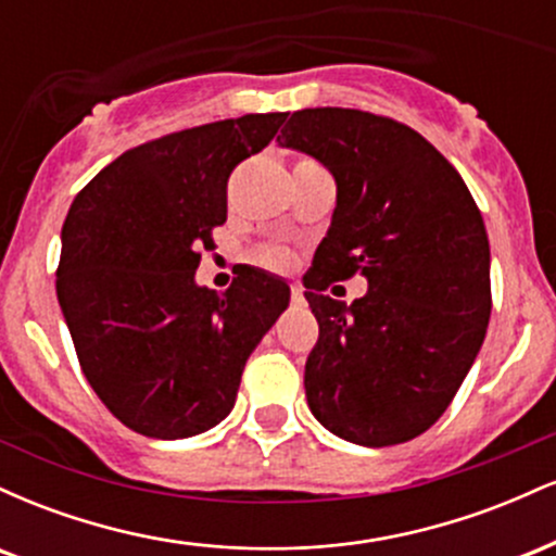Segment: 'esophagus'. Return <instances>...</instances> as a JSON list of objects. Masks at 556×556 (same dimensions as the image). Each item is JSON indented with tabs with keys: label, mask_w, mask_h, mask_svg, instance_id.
I'll return each instance as SVG.
<instances>
[{
	"label": "esophagus",
	"mask_w": 556,
	"mask_h": 556,
	"mask_svg": "<svg viewBox=\"0 0 556 556\" xmlns=\"http://www.w3.org/2000/svg\"><path fill=\"white\" fill-rule=\"evenodd\" d=\"M290 300H292V305H303V303H305V298H303V287H300V285H292V287H290Z\"/></svg>",
	"instance_id": "1"
}]
</instances>
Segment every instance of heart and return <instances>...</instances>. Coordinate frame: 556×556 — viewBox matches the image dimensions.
<instances>
[{"instance_id": "heart-1", "label": "heart", "mask_w": 556, "mask_h": 556, "mask_svg": "<svg viewBox=\"0 0 556 556\" xmlns=\"http://www.w3.org/2000/svg\"><path fill=\"white\" fill-rule=\"evenodd\" d=\"M308 164H316V162H311V159H303L298 167H308ZM256 258H258V264L269 266V269H277V271H285V269H290V266H292V253L282 245L258 248Z\"/></svg>"}]
</instances>
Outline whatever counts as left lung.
<instances>
[{
	"instance_id": "left-lung-1",
	"label": "left lung",
	"mask_w": 556,
	"mask_h": 556,
	"mask_svg": "<svg viewBox=\"0 0 556 556\" xmlns=\"http://www.w3.org/2000/svg\"><path fill=\"white\" fill-rule=\"evenodd\" d=\"M279 146L337 182L327 238L303 277L318 321L305 397L318 424L361 446L431 429L473 366L491 316L489 238L468 185L413 127L340 106L300 110ZM361 273L369 292L323 295Z\"/></svg>"
}]
</instances>
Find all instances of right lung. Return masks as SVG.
<instances>
[{
	"mask_svg": "<svg viewBox=\"0 0 556 556\" xmlns=\"http://www.w3.org/2000/svg\"><path fill=\"white\" fill-rule=\"evenodd\" d=\"M285 114H245L125 151L75 195L56 298L88 384L127 429L188 439L238 397L245 361L290 303L245 266L227 292L195 285L227 222V180L271 143Z\"/></svg>",
	"mask_w": 556,
	"mask_h": 556,
	"instance_id": "add662e5",
	"label": "right lung"
}]
</instances>
